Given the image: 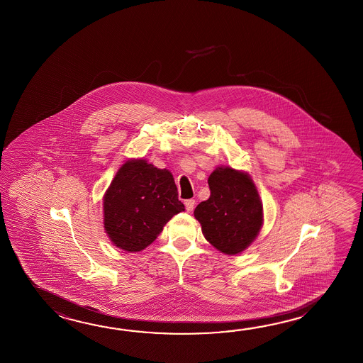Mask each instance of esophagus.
Masks as SVG:
<instances>
[{"label":"esophagus","instance_id":"esophagus-1","mask_svg":"<svg viewBox=\"0 0 363 363\" xmlns=\"http://www.w3.org/2000/svg\"><path fill=\"white\" fill-rule=\"evenodd\" d=\"M186 211L190 213L193 212L194 207H195V200L189 199L185 201Z\"/></svg>","mask_w":363,"mask_h":363}]
</instances>
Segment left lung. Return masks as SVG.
<instances>
[{
    "label": "left lung",
    "instance_id": "left-lung-1",
    "mask_svg": "<svg viewBox=\"0 0 363 363\" xmlns=\"http://www.w3.org/2000/svg\"><path fill=\"white\" fill-rule=\"evenodd\" d=\"M211 196L194 211L201 233L216 250L234 256L259 235L264 208L257 187L245 170L217 167L208 177Z\"/></svg>",
    "mask_w": 363,
    "mask_h": 363
}]
</instances>
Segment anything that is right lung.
Returning <instances> with one entry per match:
<instances>
[{
    "label": "right lung",
    "mask_w": 363,
    "mask_h": 363,
    "mask_svg": "<svg viewBox=\"0 0 363 363\" xmlns=\"http://www.w3.org/2000/svg\"><path fill=\"white\" fill-rule=\"evenodd\" d=\"M184 211L170 170L159 169L143 157L129 159L104 193V230L120 250L141 252Z\"/></svg>",
    "instance_id": "obj_1"
}]
</instances>
